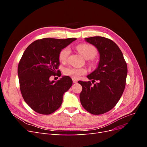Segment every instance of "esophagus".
<instances>
[{
    "label": "esophagus",
    "mask_w": 147,
    "mask_h": 147,
    "mask_svg": "<svg viewBox=\"0 0 147 147\" xmlns=\"http://www.w3.org/2000/svg\"><path fill=\"white\" fill-rule=\"evenodd\" d=\"M72 81H73V83H77V82H78L77 80V79H75V78H73V79H72Z\"/></svg>",
    "instance_id": "obj_1"
}]
</instances>
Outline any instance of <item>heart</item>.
Wrapping results in <instances>:
<instances>
[{
  "label": "heart",
  "instance_id": "1",
  "mask_svg": "<svg viewBox=\"0 0 147 147\" xmlns=\"http://www.w3.org/2000/svg\"><path fill=\"white\" fill-rule=\"evenodd\" d=\"M77 50L81 53V55L86 59H92L97 54V50L95 47L90 44L83 43L80 44L77 47ZM70 53V50L69 47H65L61 50L59 54V61L65 63L67 60ZM87 73V70L85 68H79L76 67L69 66L64 69V74L72 78L78 79L82 75Z\"/></svg>",
  "mask_w": 147,
  "mask_h": 147
}]
</instances>
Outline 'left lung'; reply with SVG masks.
<instances>
[{"mask_svg": "<svg viewBox=\"0 0 147 147\" xmlns=\"http://www.w3.org/2000/svg\"><path fill=\"white\" fill-rule=\"evenodd\" d=\"M99 51L100 59L97 69L88 75L91 82L78 81L82 86L80 99L83 108L93 115L109 112L121 98L126 85L127 64L118 46L103 37L85 38Z\"/></svg>", "mask_w": 147, "mask_h": 147, "instance_id": "8db88e82", "label": "left lung"}]
</instances>
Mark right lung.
I'll return each mask as SVG.
<instances>
[{
    "label": "right lung",
    "instance_id": "1",
    "mask_svg": "<svg viewBox=\"0 0 147 147\" xmlns=\"http://www.w3.org/2000/svg\"><path fill=\"white\" fill-rule=\"evenodd\" d=\"M75 40H37L24 51L18 67L20 90L24 101L35 112L49 115L61 107L63 94L72 85V80L63 76L56 82L50 81V78L61 76L57 70L59 53Z\"/></svg>",
    "mask_w": 147,
    "mask_h": 147
}]
</instances>
